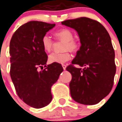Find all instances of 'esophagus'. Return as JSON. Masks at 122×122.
Instances as JSON below:
<instances>
[{
  "label": "esophagus",
  "instance_id": "1",
  "mask_svg": "<svg viewBox=\"0 0 122 122\" xmlns=\"http://www.w3.org/2000/svg\"><path fill=\"white\" fill-rule=\"evenodd\" d=\"M62 68H63V69H64V70H66V65H65V64H62Z\"/></svg>",
  "mask_w": 122,
  "mask_h": 122
}]
</instances>
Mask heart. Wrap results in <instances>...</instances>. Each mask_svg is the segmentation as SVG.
<instances>
[{
    "mask_svg": "<svg viewBox=\"0 0 122 122\" xmlns=\"http://www.w3.org/2000/svg\"><path fill=\"white\" fill-rule=\"evenodd\" d=\"M54 36L57 39L64 42L62 46L63 51L51 53L49 56V62L64 64L70 59L71 54L69 51L71 52L77 51L79 48V43L77 41L73 39V32L67 28L60 29L56 31L54 33ZM41 44L46 51L50 52L53 46V41L49 36L45 35L41 39Z\"/></svg>",
    "mask_w": 122,
    "mask_h": 122,
    "instance_id": "obj_1",
    "label": "heart"
}]
</instances>
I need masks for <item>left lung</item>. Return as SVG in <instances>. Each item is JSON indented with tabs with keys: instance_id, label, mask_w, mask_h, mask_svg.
Masks as SVG:
<instances>
[{
	"instance_id": "1",
	"label": "left lung",
	"mask_w": 122,
	"mask_h": 122,
	"mask_svg": "<svg viewBox=\"0 0 122 122\" xmlns=\"http://www.w3.org/2000/svg\"><path fill=\"white\" fill-rule=\"evenodd\" d=\"M62 25L78 33L81 46L66 70L71 74V97L80 104L98 103L112 90L116 73L115 53L108 33L98 21L90 18L68 20ZM85 68H77L73 65Z\"/></svg>"
}]
</instances>
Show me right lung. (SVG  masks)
<instances>
[{
  "label": "right lung",
  "instance_id": "1",
  "mask_svg": "<svg viewBox=\"0 0 122 122\" xmlns=\"http://www.w3.org/2000/svg\"><path fill=\"white\" fill-rule=\"evenodd\" d=\"M54 26V24L29 21L20 27L10 40L11 79L18 97L35 108L51 102V87L63 71L60 64L46 66L48 56L41 44L43 36ZM39 67L42 70L38 71Z\"/></svg>",
  "mask_w": 122,
  "mask_h": 122
}]
</instances>
